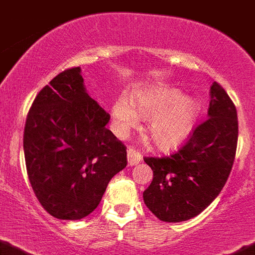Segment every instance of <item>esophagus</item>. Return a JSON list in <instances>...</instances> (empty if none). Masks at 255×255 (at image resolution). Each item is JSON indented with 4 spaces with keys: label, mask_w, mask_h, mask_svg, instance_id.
<instances>
[{
    "label": "esophagus",
    "mask_w": 255,
    "mask_h": 255,
    "mask_svg": "<svg viewBox=\"0 0 255 255\" xmlns=\"http://www.w3.org/2000/svg\"><path fill=\"white\" fill-rule=\"evenodd\" d=\"M127 157H128V165H129V166L137 165L138 162L142 161L141 153L136 150H132V148H129V150L127 151Z\"/></svg>",
    "instance_id": "34e87169"
}]
</instances>
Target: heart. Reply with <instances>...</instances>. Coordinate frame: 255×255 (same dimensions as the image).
Here are the masks:
<instances>
[{"label": "heart", "instance_id": "b5f03b06", "mask_svg": "<svg viewBox=\"0 0 255 255\" xmlns=\"http://www.w3.org/2000/svg\"><path fill=\"white\" fill-rule=\"evenodd\" d=\"M132 103L133 108L125 98L114 103L112 114L116 132L126 136L138 125V116L150 119L148 136L161 150H173L187 141L202 112L196 99L174 88H150L137 94Z\"/></svg>", "mask_w": 255, "mask_h": 255}]
</instances>
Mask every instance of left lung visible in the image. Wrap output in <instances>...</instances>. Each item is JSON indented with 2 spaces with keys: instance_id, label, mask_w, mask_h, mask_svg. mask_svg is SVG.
Here are the masks:
<instances>
[{
  "instance_id": "8db88e82",
  "label": "left lung",
  "mask_w": 255,
  "mask_h": 255,
  "mask_svg": "<svg viewBox=\"0 0 255 255\" xmlns=\"http://www.w3.org/2000/svg\"><path fill=\"white\" fill-rule=\"evenodd\" d=\"M208 119L192 133L178 152L144 157L152 169L144 205L165 222L193 219L220 194L230 175L238 144V114L228 93L217 82L210 90Z\"/></svg>"
}]
</instances>
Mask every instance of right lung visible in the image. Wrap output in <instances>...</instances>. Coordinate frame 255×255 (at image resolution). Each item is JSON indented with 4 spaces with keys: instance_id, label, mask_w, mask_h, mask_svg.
<instances>
[{
    "instance_id": "right-lung-1",
    "label": "right lung",
    "mask_w": 255,
    "mask_h": 255,
    "mask_svg": "<svg viewBox=\"0 0 255 255\" xmlns=\"http://www.w3.org/2000/svg\"><path fill=\"white\" fill-rule=\"evenodd\" d=\"M111 116L89 96L81 68L57 75L34 99L24 153L36 198L59 220H81L127 166V151L108 129Z\"/></svg>"
}]
</instances>
